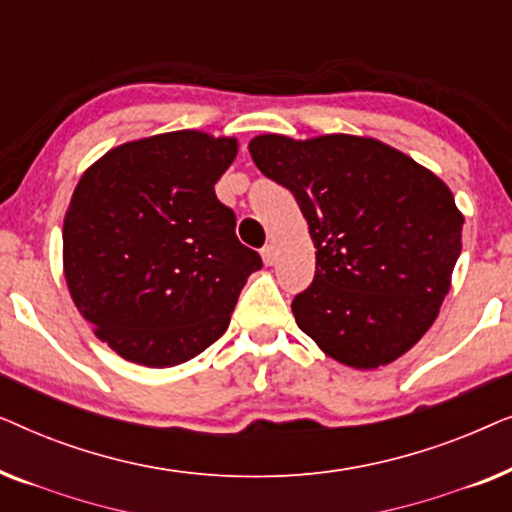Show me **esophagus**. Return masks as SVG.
Listing matches in <instances>:
<instances>
[{"mask_svg": "<svg viewBox=\"0 0 512 512\" xmlns=\"http://www.w3.org/2000/svg\"><path fill=\"white\" fill-rule=\"evenodd\" d=\"M261 258L265 265H275L277 263V249L272 247V244H265V247L261 249Z\"/></svg>", "mask_w": 512, "mask_h": 512, "instance_id": "esophagus-1", "label": "esophagus"}]
</instances>
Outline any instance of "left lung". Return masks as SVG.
Returning a JSON list of instances; mask_svg holds the SVG:
<instances>
[{
  "instance_id": "obj_1",
  "label": "left lung",
  "mask_w": 512,
  "mask_h": 512,
  "mask_svg": "<svg viewBox=\"0 0 512 512\" xmlns=\"http://www.w3.org/2000/svg\"><path fill=\"white\" fill-rule=\"evenodd\" d=\"M258 170L289 188L317 256L293 298L300 331L342 366H389L436 321L461 254L450 186L408 153L359 135L249 142Z\"/></svg>"
}]
</instances>
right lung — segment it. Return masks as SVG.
Instances as JSON below:
<instances>
[{"label": "right lung", "instance_id": "right-lung-1", "mask_svg": "<svg viewBox=\"0 0 512 512\" xmlns=\"http://www.w3.org/2000/svg\"><path fill=\"white\" fill-rule=\"evenodd\" d=\"M235 137L174 130L97 158L69 200L62 272L76 310L125 361L179 366L219 340L261 256L214 184Z\"/></svg>", "mask_w": 512, "mask_h": 512}]
</instances>
